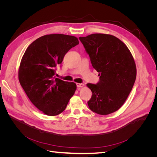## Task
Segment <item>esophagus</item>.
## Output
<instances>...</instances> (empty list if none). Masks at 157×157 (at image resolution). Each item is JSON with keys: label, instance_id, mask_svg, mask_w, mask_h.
Wrapping results in <instances>:
<instances>
[{"label": "esophagus", "instance_id": "esophagus-1", "mask_svg": "<svg viewBox=\"0 0 157 157\" xmlns=\"http://www.w3.org/2000/svg\"><path fill=\"white\" fill-rule=\"evenodd\" d=\"M84 86V84L82 83H77V86L78 88H82Z\"/></svg>", "mask_w": 157, "mask_h": 157}]
</instances>
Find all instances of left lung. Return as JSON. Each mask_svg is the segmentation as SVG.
Listing matches in <instances>:
<instances>
[{
  "label": "left lung",
  "mask_w": 157,
  "mask_h": 157,
  "mask_svg": "<svg viewBox=\"0 0 157 157\" xmlns=\"http://www.w3.org/2000/svg\"><path fill=\"white\" fill-rule=\"evenodd\" d=\"M99 73L96 84L88 83L90 110L106 115L119 109L126 100L136 78V66L130 51L116 36L96 33L79 37Z\"/></svg>",
  "instance_id": "obj_1"
}]
</instances>
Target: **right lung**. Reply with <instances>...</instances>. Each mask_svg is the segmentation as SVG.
<instances>
[{"instance_id": "obj_1", "label": "right lung", "mask_w": 157, "mask_h": 157, "mask_svg": "<svg viewBox=\"0 0 157 157\" xmlns=\"http://www.w3.org/2000/svg\"><path fill=\"white\" fill-rule=\"evenodd\" d=\"M78 44L74 36L46 35L33 42L22 57L19 81L33 105L47 115L62 113L77 89L75 83L54 75L66 53Z\"/></svg>"}]
</instances>
